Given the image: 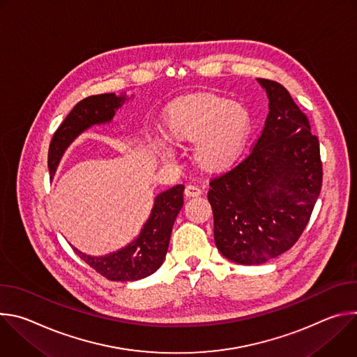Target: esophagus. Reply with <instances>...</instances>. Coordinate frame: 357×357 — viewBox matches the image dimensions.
Listing matches in <instances>:
<instances>
[{
  "label": "esophagus",
  "instance_id": "1",
  "mask_svg": "<svg viewBox=\"0 0 357 357\" xmlns=\"http://www.w3.org/2000/svg\"><path fill=\"white\" fill-rule=\"evenodd\" d=\"M200 193H202V189H200L199 186H196V185H188V186L185 188V195H186L188 197L199 196Z\"/></svg>",
  "mask_w": 357,
  "mask_h": 357
}]
</instances>
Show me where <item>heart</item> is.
<instances>
[{
    "label": "heart",
    "instance_id": "1",
    "mask_svg": "<svg viewBox=\"0 0 357 357\" xmlns=\"http://www.w3.org/2000/svg\"><path fill=\"white\" fill-rule=\"evenodd\" d=\"M248 113L218 96H197L175 106L168 117L169 134L181 141H195L196 161L205 168H222L230 164L245 139ZM162 155H171L172 146L165 137L155 139Z\"/></svg>",
    "mask_w": 357,
    "mask_h": 357
}]
</instances>
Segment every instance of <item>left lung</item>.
Masks as SVG:
<instances>
[{
    "mask_svg": "<svg viewBox=\"0 0 357 357\" xmlns=\"http://www.w3.org/2000/svg\"><path fill=\"white\" fill-rule=\"evenodd\" d=\"M268 97L264 130L250 154L211 181L215 243L237 264H263L289 250L322 186L319 141L288 90L257 79Z\"/></svg>",
    "mask_w": 357,
    "mask_h": 357,
    "instance_id": "left-lung-1",
    "label": "left lung"
}]
</instances>
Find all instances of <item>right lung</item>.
I'll return each instance as SVG.
<instances>
[{
	"mask_svg": "<svg viewBox=\"0 0 357 357\" xmlns=\"http://www.w3.org/2000/svg\"><path fill=\"white\" fill-rule=\"evenodd\" d=\"M127 100L126 94L106 93L79 101L50 141L47 154L50 178H54L68 146L90 127L112 123L117 110ZM183 185H176L157 195L151 215L139 234L126 247L96 257L72 245L75 252L110 281H137L154 274L165 260L175 219L183 206Z\"/></svg>",
	"mask_w": 357,
	"mask_h": 357,
	"instance_id": "obj_1",
	"label": "right lung"
}]
</instances>
